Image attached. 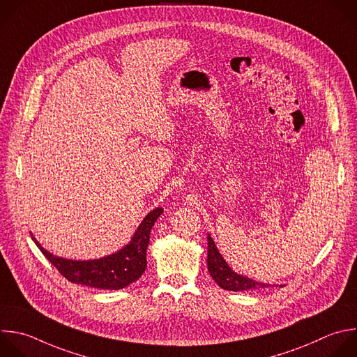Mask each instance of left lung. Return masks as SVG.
<instances>
[{
  "mask_svg": "<svg viewBox=\"0 0 357 357\" xmlns=\"http://www.w3.org/2000/svg\"><path fill=\"white\" fill-rule=\"evenodd\" d=\"M207 269L213 280L224 290L245 291V290L264 289L269 286L261 282H255L243 275L235 273L218 252L210 235H207Z\"/></svg>",
  "mask_w": 357,
  "mask_h": 357,
  "instance_id": "obj_1",
  "label": "left lung"
}]
</instances>
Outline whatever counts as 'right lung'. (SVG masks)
<instances>
[{
    "instance_id": "right-lung-1",
    "label": "right lung",
    "mask_w": 357,
    "mask_h": 357,
    "mask_svg": "<svg viewBox=\"0 0 357 357\" xmlns=\"http://www.w3.org/2000/svg\"><path fill=\"white\" fill-rule=\"evenodd\" d=\"M162 211L164 208L161 207L151 210L136 229L132 241L125 248L116 254L93 261H73L56 257L46 251L33 235L31 236L42 254L68 282L95 289L119 290L139 280L144 273L147 268L146 252L150 243V232Z\"/></svg>"
}]
</instances>
